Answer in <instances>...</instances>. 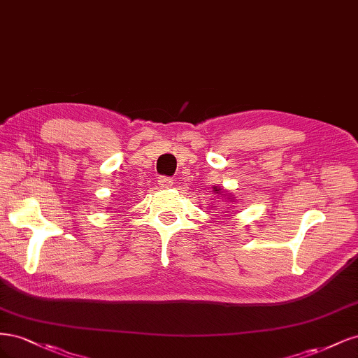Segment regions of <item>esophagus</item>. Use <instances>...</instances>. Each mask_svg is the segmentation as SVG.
Returning a JSON list of instances; mask_svg holds the SVG:
<instances>
[{
    "instance_id": "1",
    "label": "esophagus",
    "mask_w": 358,
    "mask_h": 358,
    "mask_svg": "<svg viewBox=\"0 0 358 358\" xmlns=\"http://www.w3.org/2000/svg\"><path fill=\"white\" fill-rule=\"evenodd\" d=\"M158 182H159V185H161L162 188H170V187L173 185V180H171V178H169V176H159Z\"/></svg>"
}]
</instances>
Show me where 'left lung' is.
Wrapping results in <instances>:
<instances>
[{
  "instance_id": "1",
  "label": "left lung",
  "mask_w": 358,
  "mask_h": 358,
  "mask_svg": "<svg viewBox=\"0 0 358 358\" xmlns=\"http://www.w3.org/2000/svg\"><path fill=\"white\" fill-rule=\"evenodd\" d=\"M215 189H216V188H215Z\"/></svg>"
}]
</instances>
